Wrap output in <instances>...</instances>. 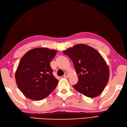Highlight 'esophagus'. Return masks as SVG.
Segmentation results:
<instances>
[{"instance_id": "obj_1", "label": "esophagus", "mask_w": 127, "mask_h": 127, "mask_svg": "<svg viewBox=\"0 0 127 127\" xmlns=\"http://www.w3.org/2000/svg\"><path fill=\"white\" fill-rule=\"evenodd\" d=\"M68 74L67 73H64V77H65V78H67V77H68Z\"/></svg>"}]
</instances>
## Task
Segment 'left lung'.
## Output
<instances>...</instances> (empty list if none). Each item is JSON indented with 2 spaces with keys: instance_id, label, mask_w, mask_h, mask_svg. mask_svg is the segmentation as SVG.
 <instances>
[{
  "instance_id": "1",
  "label": "left lung",
  "mask_w": 127,
  "mask_h": 127,
  "mask_svg": "<svg viewBox=\"0 0 127 127\" xmlns=\"http://www.w3.org/2000/svg\"><path fill=\"white\" fill-rule=\"evenodd\" d=\"M72 61L78 82L76 91L89 98L102 93L108 82L109 70L104 59L97 50L85 44H77L63 51Z\"/></svg>"
}]
</instances>
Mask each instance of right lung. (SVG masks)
<instances>
[{
    "label": "right lung",
    "instance_id": "obj_1",
    "mask_svg": "<svg viewBox=\"0 0 127 127\" xmlns=\"http://www.w3.org/2000/svg\"><path fill=\"white\" fill-rule=\"evenodd\" d=\"M57 50L37 48L25 53L19 62L15 73L17 84L30 99L40 100L56 88L58 80L53 74L50 62Z\"/></svg>",
    "mask_w": 127,
    "mask_h": 127
}]
</instances>
